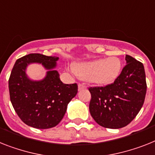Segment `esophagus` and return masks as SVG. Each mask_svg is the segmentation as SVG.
Masks as SVG:
<instances>
[{"label": "esophagus", "mask_w": 155, "mask_h": 155, "mask_svg": "<svg viewBox=\"0 0 155 155\" xmlns=\"http://www.w3.org/2000/svg\"><path fill=\"white\" fill-rule=\"evenodd\" d=\"M86 89V86L84 85V84H79L78 85V90L81 91V90H83V89Z\"/></svg>", "instance_id": "esophagus-1"}]
</instances>
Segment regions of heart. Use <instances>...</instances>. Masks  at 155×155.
Segmentation results:
<instances>
[{"label": "heart", "instance_id": "heart-1", "mask_svg": "<svg viewBox=\"0 0 155 155\" xmlns=\"http://www.w3.org/2000/svg\"><path fill=\"white\" fill-rule=\"evenodd\" d=\"M74 71L81 79L97 86H107L115 82L121 74L122 62L118 57L80 62L74 64Z\"/></svg>", "mask_w": 155, "mask_h": 155}]
</instances>
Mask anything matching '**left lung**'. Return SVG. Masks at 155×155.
<instances>
[{"label": "left lung", "instance_id": "left-lung-1", "mask_svg": "<svg viewBox=\"0 0 155 155\" xmlns=\"http://www.w3.org/2000/svg\"><path fill=\"white\" fill-rule=\"evenodd\" d=\"M126 66L117 80L105 87L89 88V112L106 128L118 129L137 116L145 100L147 83L143 63L127 54Z\"/></svg>", "mask_w": 155, "mask_h": 155}]
</instances>
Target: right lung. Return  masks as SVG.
Instances as JSON below:
<instances>
[{
	"instance_id": "1",
	"label": "right lung",
	"mask_w": 155,
	"mask_h": 155,
	"mask_svg": "<svg viewBox=\"0 0 155 155\" xmlns=\"http://www.w3.org/2000/svg\"><path fill=\"white\" fill-rule=\"evenodd\" d=\"M57 56L30 54L15 62L9 81L10 100L21 120L35 128L47 129L58 125L63 118L70 101L78 93L77 84H63L55 70ZM40 64L47 70L41 80L26 74L31 64Z\"/></svg>"
}]
</instances>
